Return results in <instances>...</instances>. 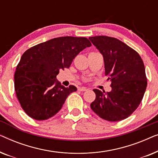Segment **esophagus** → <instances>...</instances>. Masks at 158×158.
Wrapping results in <instances>:
<instances>
[{
    "mask_svg": "<svg viewBox=\"0 0 158 158\" xmlns=\"http://www.w3.org/2000/svg\"><path fill=\"white\" fill-rule=\"evenodd\" d=\"M78 90H80V91H87L88 89L85 87H81L78 88Z\"/></svg>",
    "mask_w": 158,
    "mask_h": 158,
    "instance_id": "esophagus-1",
    "label": "esophagus"
}]
</instances>
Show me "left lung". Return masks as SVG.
I'll list each match as a JSON object with an SVG mask.
<instances>
[{"mask_svg":"<svg viewBox=\"0 0 158 158\" xmlns=\"http://www.w3.org/2000/svg\"><path fill=\"white\" fill-rule=\"evenodd\" d=\"M89 40L103 55L105 74L111 82L110 92L94 90L96 99L90 108L109 122L127 118L139 106L146 90L143 61L137 52L117 39L96 36Z\"/></svg>","mask_w":158,"mask_h":158,"instance_id":"8db88e82","label":"left lung"}]
</instances>
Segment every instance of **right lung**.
Here are the masks:
<instances>
[{"label": "right lung", "instance_id": "right-lung-1", "mask_svg": "<svg viewBox=\"0 0 158 158\" xmlns=\"http://www.w3.org/2000/svg\"><path fill=\"white\" fill-rule=\"evenodd\" d=\"M91 46L85 37L61 36L27 49L14 75V86L20 104L30 117L46 120L62 109L66 98L77 90L65 88L56 79L60 70L70 68L82 50Z\"/></svg>", "mask_w": 158, "mask_h": 158}]
</instances>
